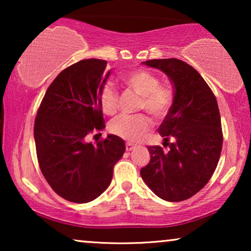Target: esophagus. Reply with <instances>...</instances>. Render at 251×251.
<instances>
[{
	"label": "esophagus",
	"instance_id": "esophagus-1",
	"mask_svg": "<svg viewBox=\"0 0 251 251\" xmlns=\"http://www.w3.org/2000/svg\"><path fill=\"white\" fill-rule=\"evenodd\" d=\"M135 149H136V145H133V144H131V143H126V150L128 151V152H130V151H132Z\"/></svg>",
	"mask_w": 251,
	"mask_h": 251
}]
</instances>
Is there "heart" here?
I'll use <instances>...</instances> for the list:
<instances>
[{
    "instance_id": "b5f03b06",
    "label": "heart",
    "mask_w": 251,
    "mask_h": 251,
    "mask_svg": "<svg viewBox=\"0 0 251 251\" xmlns=\"http://www.w3.org/2000/svg\"><path fill=\"white\" fill-rule=\"evenodd\" d=\"M122 82L129 89L140 96L138 109H145L154 120H161L171 107L173 97L168 88L160 85L155 74L145 70H136L125 74ZM99 104L104 114L114 115L118 111L119 95L112 85L106 84L99 91ZM151 128V121L146 115H121L109 123V131L116 137L138 142Z\"/></svg>"
}]
</instances>
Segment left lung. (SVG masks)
<instances>
[{"label":"left lung","instance_id":"left-lung-1","mask_svg":"<svg viewBox=\"0 0 251 251\" xmlns=\"http://www.w3.org/2000/svg\"><path fill=\"white\" fill-rule=\"evenodd\" d=\"M143 64L168 75L173 105L159 126L161 146H149L151 161L140 176L166 201L187 200L202 190L217 167L223 146L218 104L203 77L183 60L152 59Z\"/></svg>","mask_w":251,"mask_h":251}]
</instances>
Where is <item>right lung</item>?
Instances as JSON below:
<instances>
[{
	"instance_id": "add662e5",
	"label": "right lung",
	"mask_w": 251,
	"mask_h": 251,
	"mask_svg": "<svg viewBox=\"0 0 251 251\" xmlns=\"http://www.w3.org/2000/svg\"><path fill=\"white\" fill-rule=\"evenodd\" d=\"M107 61L84 59L58 74L44 95L34 125L40 169L51 188L65 200L87 203L109 186L113 168L126 151L125 140L108 135L88 143L105 120L99 91L111 74ZM96 136V135H95Z\"/></svg>"
}]
</instances>
